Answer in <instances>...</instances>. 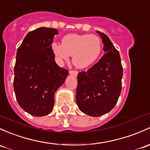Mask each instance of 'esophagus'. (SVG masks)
Segmentation results:
<instances>
[{"mask_svg":"<svg viewBox=\"0 0 150 150\" xmlns=\"http://www.w3.org/2000/svg\"><path fill=\"white\" fill-rule=\"evenodd\" d=\"M69 72H70V74L71 75H74V76H75V77H76L78 74V72H77V71H75V70H70Z\"/></svg>","mask_w":150,"mask_h":150,"instance_id":"esophagus-1","label":"esophagus"}]
</instances>
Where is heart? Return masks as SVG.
<instances>
[{
  "mask_svg": "<svg viewBox=\"0 0 150 150\" xmlns=\"http://www.w3.org/2000/svg\"><path fill=\"white\" fill-rule=\"evenodd\" d=\"M52 50L60 62L68 61L72 55L74 65L78 69H85L98 60L102 44L100 38L96 35L70 34L62 38L61 45L52 44Z\"/></svg>",
  "mask_w": 150,
  "mask_h": 150,
  "instance_id": "b5f03b06",
  "label": "heart"
}]
</instances>
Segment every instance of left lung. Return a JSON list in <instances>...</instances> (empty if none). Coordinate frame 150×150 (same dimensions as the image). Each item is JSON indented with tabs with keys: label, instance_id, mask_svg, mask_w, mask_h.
I'll return each mask as SVG.
<instances>
[{
	"label": "left lung",
	"instance_id": "8db88e82",
	"mask_svg": "<svg viewBox=\"0 0 150 150\" xmlns=\"http://www.w3.org/2000/svg\"><path fill=\"white\" fill-rule=\"evenodd\" d=\"M101 37L105 52L98 62L78 75L76 102L88 116L98 117L108 113L118 101L121 91L123 67L119 52L105 34Z\"/></svg>",
	"mask_w": 150,
	"mask_h": 150
}]
</instances>
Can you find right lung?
Segmentation results:
<instances>
[{"mask_svg": "<svg viewBox=\"0 0 150 150\" xmlns=\"http://www.w3.org/2000/svg\"><path fill=\"white\" fill-rule=\"evenodd\" d=\"M57 30L40 27L26 34L17 50L13 88L18 105L34 116L52 111L54 93L64 83L68 71L54 60L52 43Z\"/></svg>", "mask_w": 150, "mask_h": 150, "instance_id": "right-lung-1", "label": "right lung"}]
</instances>
